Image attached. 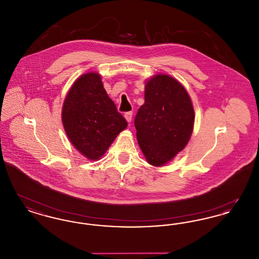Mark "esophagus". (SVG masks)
Wrapping results in <instances>:
<instances>
[{"label":"esophagus","instance_id":"obj_1","mask_svg":"<svg viewBox=\"0 0 259 259\" xmlns=\"http://www.w3.org/2000/svg\"><path fill=\"white\" fill-rule=\"evenodd\" d=\"M132 115H133V112H132V111H128V112H126V113L124 114V117H125V119L127 120V122H131V120H132Z\"/></svg>","mask_w":259,"mask_h":259}]
</instances>
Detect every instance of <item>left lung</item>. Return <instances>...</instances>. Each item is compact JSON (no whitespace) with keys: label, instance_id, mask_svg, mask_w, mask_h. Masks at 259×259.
I'll list each match as a JSON object with an SVG mask.
<instances>
[{"label":"left lung","instance_id":"8db88e82","mask_svg":"<svg viewBox=\"0 0 259 259\" xmlns=\"http://www.w3.org/2000/svg\"><path fill=\"white\" fill-rule=\"evenodd\" d=\"M194 110L185 87L167 74H157L146 84L145 104L135 117L139 146L150 165L172 160L188 143Z\"/></svg>","mask_w":259,"mask_h":259}]
</instances>
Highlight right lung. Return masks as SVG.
Listing matches in <instances>:
<instances>
[{"label":"right lung","mask_w":259,"mask_h":259,"mask_svg":"<svg viewBox=\"0 0 259 259\" xmlns=\"http://www.w3.org/2000/svg\"><path fill=\"white\" fill-rule=\"evenodd\" d=\"M62 122L74 148L90 160L99 159L127 127L97 73L74 81L64 101Z\"/></svg>","instance_id":"right-lung-1"}]
</instances>
